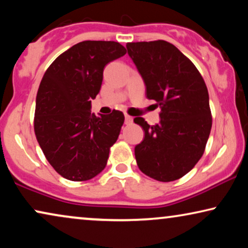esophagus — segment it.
<instances>
[{
  "mask_svg": "<svg viewBox=\"0 0 248 248\" xmlns=\"http://www.w3.org/2000/svg\"><path fill=\"white\" fill-rule=\"evenodd\" d=\"M133 122V118H132L130 115L125 114V124H131Z\"/></svg>",
  "mask_w": 248,
  "mask_h": 248,
  "instance_id": "obj_1",
  "label": "esophagus"
}]
</instances>
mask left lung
<instances>
[{"mask_svg":"<svg viewBox=\"0 0 248 248\" xmlns=\"http://www.w3.org/2000/svg\"><path fill=\"white\" fill-rule=\"evenodd\" d=\"M127 54L142 77L148 99L160 105V122L150 126L144 118L134 123L144 131L135 145L142 172L159 182L183 177L194 167L212 126L209 93L194 64L165 40L127 43Z\"/></svg>","mask_w":248,"mask_h":248,"instance_id":"left-lung-1","label":"left lung"}]
</instances>
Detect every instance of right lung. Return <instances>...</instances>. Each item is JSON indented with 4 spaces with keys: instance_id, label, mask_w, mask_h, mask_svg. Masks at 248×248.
I'll use <instances>...</instances> for the list:
<instances>
[{
    "instance_id": "1",
    "label": "right lung",
    "mask_w": 248,
    "mask_h": 248,
    "mask_svg": "<svg viewBox=\"0 0 248 248\" xmlns=\"http://www.w3.org/2000/svg\"><path fill=\"white\" fill-rule=\"evenodd\" d=\"M126 54L116 42L86 40L57 57L44 74L36 98L35 134L45 157L64 178H93L107 164L124 115L91 113L105 66Z\"/></svg>"
}]
</instances>
